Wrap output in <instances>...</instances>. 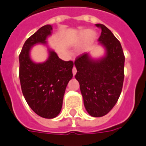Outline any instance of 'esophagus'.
Masks as SVG:
<instances>
[{
	"label": "esophagus",
	"instance_id": "obj_1",
	"mask_svg": "<svg viewBox=\"0 0 146 146\" xmlns=\"http://www.w3.org/2000/svg\"><path fill=\"white\" fill-rule=\"evenodd\" d=\"M76 72H77V70H76V67H73V76H75V75L76 74Z\"/></svg>",
	"mask_w": 146,
	"mask_h": 146
}]
</instances>
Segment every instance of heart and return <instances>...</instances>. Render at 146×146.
<instances>
[{
    "instance_id": "b5f03b06",
    "label": "heart",
    "mask_w": 146,
    "mask_h": 146,
    "mask_svg": "<svg viewBox=\"0 0 146 146\" xmlns=\"http://www.w3.org/2000/svg\"><path fill=\"white\" fill-rule=\"evenodd\" d=\"M96 37V34L93 31H90L88 30H83L78 34V36L76 39L77 43H81L82 41L85 40L86 38H87L86 40V43L87 44H90L93 41V40Z\"/></svg>"
}]
</instances>
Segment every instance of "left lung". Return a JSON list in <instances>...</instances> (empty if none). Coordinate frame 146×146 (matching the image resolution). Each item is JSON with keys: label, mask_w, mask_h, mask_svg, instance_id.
<instances>
[{"label": "left lung", "mask_w": 146, "mask_h": 146, "mask_svg": "<svg viewBox=\"0 0 146 146\" xmlns=\"http://www.w3.org/2000/svg\"><path fill=\"white\" fill-rule=\"evenodd\" d=\"M96 26L101 29L98 40L106 48L105 57L92 60L84 53L77 56L74 64L86 110L92 117H102L113 108L121 93L125 56L110 29L103 24Z\"/></svg>", "instance_id": "1"}]
</instances>
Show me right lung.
Masks as SVG:
<instances>
[{"mask_svg":"<svg viewBox=\"0 0 146 146\" xmlns=\"http://www.w3.org/2000/svg\"><path fill=\"white\" fill-rule=\"evenodd\" d=\"M52 26L45 25L25 42L19 55V77L26 102L36 115L54 118L60 112L63 97L68 82L73 77V62L63 61L50 50L48 59L43 63L33 62L29 56L31 47L46 43Z\"/></svg>","mask_w":146,"mask_h":146,"instance_id":"add662e5","label":"right lung"}]
</instances>
